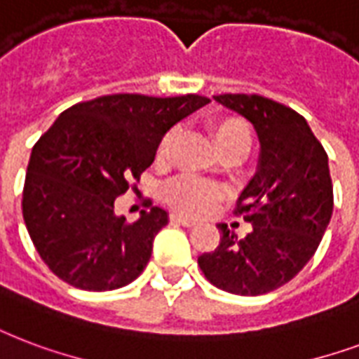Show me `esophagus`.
<instances>
[{
  "label": "esophagus",
  "instance_id": "obj_1",
  "mask_svg": "<svg viewBox=\"0 0 359 359\" xmlns=\"http://www.w3.org/2000/svg\"><path fill=\"white\" fill-rule=\"evenodd\" d=\"M171 222L180 224V226H184V228H191V226H196V222H194V220H190V218H184V216H179V215L171 216Z\"/></svg>",
  "mask_w": 359,
  "mask_h": 359
}]
</instances>
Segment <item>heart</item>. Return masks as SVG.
Returning a JSON list of instances; mask_svg holds the SVG:
<instances>
[{
  "mask_svg": "<svg viewBox=\"0 0 359 359\" xmlns=\"http://www.w3.org/2000/svg\"><path fill=\"white\" fill-rule=\"evenodd\" d=\"M210 135L215 139L218 149L228 150L231 147H250V128L245 120L239 116H222L212 120L209 124ZM177 130H169L161 137L158 149H156V161L163 163L171 158V152L177 143ZM226 196L222 186L209 182V180L198 179V177H179L165 184L163 188V199L169 207L179 210L186 216H203L207 215L216 203H220Z\"/></svg>",
  "mask_w": 359,
  "mask_h": 359,
  "instance_id": "heart-1",
  "label": "heart"
}]
</instances>
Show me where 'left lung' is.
<instances>
[{"mask_svg": "<svg viewBox=\"0 0 359 359\" xmlns=\"http://www.w3.org/2000/svg\"><path fill=\"white\" fill-rule=\"evenodd\" d=\"M250 120L259 139L258 171L235 215L252 224L237 239L220 224V245L198 258L205 278L235 295L280 288L314 256L333 212V184L324 147L294 109L258 94L215 95Z\"/></svg>", "mask_w": 359, "mask_h": 359, "instance_id": "1", "label": "left lung"}]
</instances>
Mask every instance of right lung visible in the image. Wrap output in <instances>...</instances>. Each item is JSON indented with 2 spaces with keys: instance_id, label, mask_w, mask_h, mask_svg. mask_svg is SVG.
<instances>
[{
  "instance_id": "right-lung-1",
  "label": "right lung",
  "mask_w": 359,
  "mask_h": 359,
  "mask_svg": "<svg viewBox=\"0 0 359 359\" xmlns=\"http://www.w3.org/2000/svg\"><path fill=\"white\" fill-rule=\"evenodd\" d=\"M209 101L196 94L101 95L69 107L41 135L27 163L22 215L56 277L107 292L143 273L168 212L152 207L128 222L114 215V199L135 188L161 137Z\"/></svg>"
}]
</instances>
